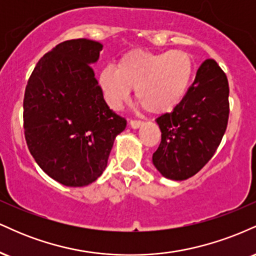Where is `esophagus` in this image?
Instances as JSON below:
<instances>
[{
  "label": "esophagus",
  "mask_w": 256,
  "mask_h": 256,
  "mask_svg": "<svg viewBox=\"0 0 256 256\" xmlns=\"http://www.w3.org/2000/svg\"><path fill=\"white\" fill-rule=\"evenodd\" d=\"M142 124H143V122H140V120H136V119L130 120V126L132 128H138Z\"/></svg>",
  "instance_id": "esophagus-1"
}]
</instances>
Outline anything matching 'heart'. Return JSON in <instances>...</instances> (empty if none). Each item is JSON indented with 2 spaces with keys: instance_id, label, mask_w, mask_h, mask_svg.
<instances>
[{
  "instance_id": "obj_1",
  "label": "heart",
  "mask_w": 256,
  "mask_h": 256,
  "mask_svg": "<svg viewBox=\"0 0 256 256\" xmlns=\"http://www.w3.org/2000/svg\"><path fill=\"white\" fill-rule=\"evenodd\" d=\"M192 60L183 50H132L98 76L106 101L119 110L134 89V98L148 113L171 110L183 98L192 77Z\"/></svg>"
}]
</instances>
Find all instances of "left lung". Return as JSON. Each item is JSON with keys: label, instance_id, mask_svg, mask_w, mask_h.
<instances>
[{"label": "left lung", "instance_id": "1", "mask_svg": "<svg viewBox=\"0 0 256 256\" xmlns=\"http://www.w3.org/2000/svg\"><path fill=\"white\" fill-rule=\"evenodd\" d=\"M228 91L224 71L207 58L174 110L156 118L161 142L152 164L164 177L185 180L213 158L228 128Z\"/></svg>", "mask_w": 256, "mask_h": 256}]
</instances>
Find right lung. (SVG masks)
Returning <instances> with one entry per match:
<instances>
[{"mask_svg":"<svg viewBox=\"0 0 256 256\" xmlns=\"http://www.w3.org/2000/svg\"><path fill=\"white\" fill-rule=\"evenodd\" d=\"M102 48L85 38L64 40L40 58L26 85L28 150L49 177L66 186L95 182L126 128V119L106 104L90 66Z\"/></svg>","mask_w":256,"mask_h":256,"instance_id":"1","label":"right lung"}]
</instances>
